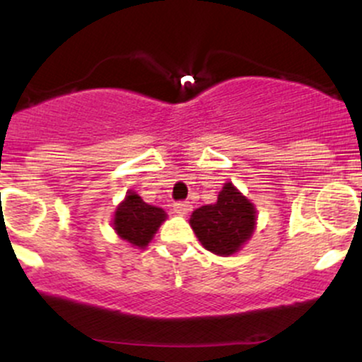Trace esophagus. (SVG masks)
Wrapping results in <instances>:
<instances>
[{
	"label": "esophagus",
	"mask_w": 362,
	"mask_h": 362,
	"mask_svg": "<svg viewBox=\"0 0 362 362\" xmlns=\"http://www.w3.org/2000/svg\"><path fill=\"white\" fill-rule=\"evenodd\" d=\"M173 211H175L177 214L184 216V214H187L190 211V202L178 201V202H175V204H173Z\"/></svg>",
	"instance_id": "obj_1"
}]
</instances>
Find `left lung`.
<instances>
[{"instance_id": "8db88e82", "label": "left lung", "mask_w": 362, "mask_h": 362, "mask_svg": "<svg viewBox=\"0 0 362 362\" xmlns=\"http://www.w3.org/2000/svg\"><path fill=\"white\" fill-rule=\"evenodd\" d=\"M190 226L209 252L231 255L250 238L255 226V207L231 184H226L214 204L192 213Z\"/></svg>"}]
</instances>
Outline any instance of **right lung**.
Instances as JSON below:
<instances>
[{
    "label": "right lung",
    "instance_id": "obj_1",
    "mask_svg": "<svg viewBox=\"0 0 362 362\" xmlns=\"http://www.w3.org/2000/svg\"><path fill=\"white\" fill-rule=\"evenodd\" d=\"M167 219L161 207L149 206L138 194L129 192L124 202L117 207L114 218V230L120 238L136 247L144 248L151 242L160 224Z\"/></svg>",
    "mask_w": 362,
    "mask_h": 362
}]
</instances>
